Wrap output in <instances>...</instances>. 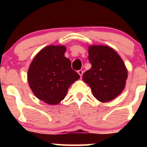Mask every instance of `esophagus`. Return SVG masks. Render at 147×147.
Wrapping results in <instances>:
<instances>
[{"mask_svg":"<svg viewBox=\"0 0 147 147\" xmlns=\"http://www.w3.org/2000/svg\"><path fill=\"white\" fill-rule=\"evenodd\" d=\"M78 74H80V77H82L83 75V71H82V70H79V71H78Z\"/></svg>","mask_w":147,"mask_h":147,"instance_id":"obj_1","label":"esophagus"}]
</instances>
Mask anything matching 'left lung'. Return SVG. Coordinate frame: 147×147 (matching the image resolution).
Returning <instances> with one entry per match:
<instances>
[{"instance_id":"obj_1","label":"left lung","mask_w":147,"mask_h":147,"mask_svg":"<svg viewBox=\"0 0 147 147\" xmlns=\"http://www.w3.org/2000/svg\"><path fill=\"white\" fill-rule=\"evenodd\" d=\"M92 67L85 71L83 81L90 88L95 98L102 102L117 97L125 87L127 71L119 54L106 45H92L88 49Z\"/></svg>"}]
</instances>
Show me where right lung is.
Masks as SVG:
<instances>
[{"label":"right lung","mask_w":147,"mask_h":147,"mask_svg":"<svg viewBox=\"0 0 147 147\" xmlns=\"http://www.w3.org/2000/svg\"><path fill=\"white\" fill-rule=\"evenodd\" d=\"M64 45H49L34 58L28 71V82L39 99L57 105L65 97L72 83L80 79L71 68V60L65 57Z\"/></svg>","instance_id":"1"}]
</instances>
